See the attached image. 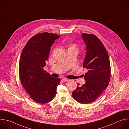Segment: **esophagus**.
Wrapping results in <instances>:
<instances>
[{"label": "esophagus", "instance_id": "obj_1", "mask_svg": "<svg viewBox=\"0 0 129 129\" xmlns=\"http://www.w3.org/2000/svg\"><path fill=\"white\" fill-rule=\"evenodd\" d=\"M62 80H63L64 82H66L68 80V79L66 78H62Z\"/></svg>", "mask_w": 129, "mask_h": 129}]
</instances>
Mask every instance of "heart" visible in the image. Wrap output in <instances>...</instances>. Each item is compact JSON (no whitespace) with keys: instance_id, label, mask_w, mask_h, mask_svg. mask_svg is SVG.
I'll list each match as a JSON object with an SVG mask.
<instances>
[{"instance_id":"heart-1","label":"heart","mask_w":129,"mask_h":129,"mask_svg":"<svg viewBox=\"0 0 129 129\" xmlns=\"http://www.w3.org/2000/svg\"><path fill=\"white\" fill-rule=\"evenodd\" d=\"M70 48H76V46L75 44H73Z\"/></svg>"}]
</instances>
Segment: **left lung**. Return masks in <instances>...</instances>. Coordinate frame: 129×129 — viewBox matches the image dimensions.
Returning a JSON list of instances; mask_svg holds the SVG:
<instances>
[{"mask_svg":"<svg viewBox=\"0 0 129 129\" xmlns=\"http://www.w3.org/2000/svg\"><path fill=\"white\" fill-rule=\"evenodd\" d=\"M86 44L87 54L83 67L88 69L85 73V84L77 87L72 92L73 98L85 104L95 101L108 87L111 75L110 64L107 52L101 41L95 35L82 33Z\"/></svg>","mask_w":129,"mask_h":129,"instance_id":"obj_1","label":"left lung"}]
</instances>
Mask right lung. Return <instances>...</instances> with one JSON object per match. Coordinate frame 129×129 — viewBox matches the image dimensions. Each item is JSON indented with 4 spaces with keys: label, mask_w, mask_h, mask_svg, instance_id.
Listing matches in <instances>:
<instances>
[{
    "label": "right lung",
    "mask_w": 129,
    "mask_h": 129,
    "mask_svg": "<svg viewBox=\"0 0 129 129\" xmlns=\"http://www.w3.org/2000/svg\"><path fill=\"white\" fill-rule=\"evenodd\" d=\"M59 37L54 33H38L28 41L21 55L19 73L21 83L30 97L39 104L53 99L60 81L44 69L51 47Z\"/></svg>",
    "instance_id": "add662e5"
}]
</instances>
